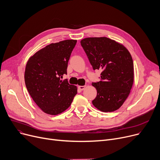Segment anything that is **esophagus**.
<instances>
[{"label": "esophagus", "instance_id": "obj_1", "mask_svg": "<svg viewBox=\"0 0 160 160\" xmlns=\"http://www.w3.org/2000/svg\"><path fill=\"white\" fill-rule=\"evenodd\" d=\"M85 87H86V86H79L78 88H79V89L80 90H84V89L85 88Z\"/></svg>", "mask_w": 160, "mask_h": 160}]
</instances>
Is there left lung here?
<instances>
[{
  "instance_id": "left-lung-1",
  "label": "left lung",
  "mask_w": 160,
  "mask_h": 160,
  "mask_svg": "<svg viewBox=\"0 0 160 160\" xmlns=\"http://www.w3.org/2000/svg\"><path fill=\"white\" fill-rule=\"evenodd\" d=\"M81 45L93 70H102L101 80L92 85L97 90L92 104L103 112L118 109L130 93L133 83V62L130 52L106 37L87 38Z\"/></svg>"
}]
</instances>
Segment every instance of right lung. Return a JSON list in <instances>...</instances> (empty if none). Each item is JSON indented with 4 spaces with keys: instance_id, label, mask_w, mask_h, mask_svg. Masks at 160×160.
Wrapping results in <instances>:
<instances>
[{
    "instance_id": "right-lung-1",
    "label": "right lung",
    "mask_w": 160,
    "mask_h": 160,
    "mask_svg": "<svg viewBox=\"0 0 160 160\" xmlns=\"http://www.w3.org/2000/svg\"><path fill=\"white\" fill-rule=\"evenodd\" d=\"M77 40L51 43L30 57L26 65L25 82L30 96L45 113L57 115L70 107L78 88L67 79L68 60Z\"/></svg>"
}]
</instances>
